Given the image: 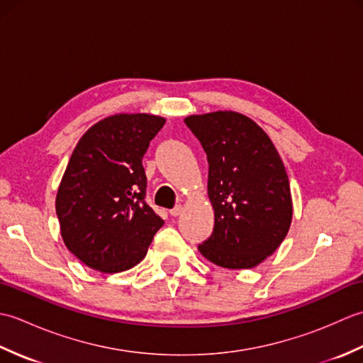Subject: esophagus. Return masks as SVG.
Returning <instances> with one entry per match:
<instances>
[{
	"mask_svg": "<svg viewBox=\"0 0 363 363\" xmlns=\"http://www.w3.org/2000/svg\"><path fill=\"white\" fill-rule=\"evenodd\" d=\"M182 206H176L174 207V209H172V211H169V215H172V217H179V215L182 213Z\"/></svg>",
	"mask_w": 363,
	"mask_h": 363,
	"instance_id": "1",
	"label": "esophagus"
}]
</instances>
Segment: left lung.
<instances>
[{
  "label": "left lung",
  "mask_w": 363,
  "mask_h": 363,
  "mask_svg": "<svg viewBox=\"0 0 363 363\" xmlns=\"http://www.w3.org/2000/svg\"><path fill=\"white\" fill-rule=\"evenodd\" d=\"M184 121L209 162L207 194L215 226L198 245L199 252L223 268L257 267L279 248L291 225L290 182L279 152L243 113L217 111Z\"/></svg>",
  "instance_id": "8db88e82"
}]
</instances>
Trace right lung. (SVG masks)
<instances>
[{"mask_svg": "<svg viewBox=\"0 0 363 363\" xmlns=\"http://www.w3.org/2000/svg\"><path fill=\"white\" fill-rule=\"evenodd\" d=\"M165 118L115 113L76 145L56 195L60 235L82 264L101 273L135 267L164 225L145 203L142 159Z\"/></svg>", "mask_w": 363, "mask_h": 363, "instance_id": "obj_1", "label": "right lung"}]
</instances>
